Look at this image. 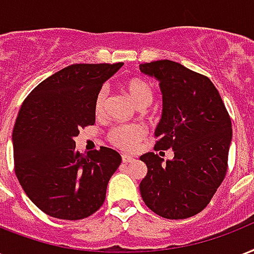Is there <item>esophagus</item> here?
<instances>
[{
  "label": "esophagus",
  "instance_id": "1",
  "mask_svg": "<svg viewBox=\"0 0 254 254\" xmlns=\"http://www.w3.org/2000/svg\"><path fill=\"white\" fill-rule=\"evenodd\" d=\"M123 162L124 164H127V162H131L133 161V160H134V158L131 157V156H127V154H123Z\"/></svg>",
  "mask_w": 254,
  "mask_h": 254
}]
</instances>
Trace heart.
<instances>
[{"label": "heart", "instance_id": "heart-1", "mask_svg": "<svg viewBox=\"0 0 254 254\" xmlns=\"http://www.w3.org/2000/svg\"><path fill=\"white\" fill-rule=\"evenodd\" d=\"M124 90L134 102L135 106L145 108L150 104L153 98L152 84L141 77H133L124 81ZM106 102H108V93L105 89H100L94 97V113L96 116H102L105 112ZM145 129L140 125H117L113 127L108 133V140L116 148L123 150H133L145 137Z\"/></svg>", "mask_w": 254, "mask_h": 254}]
</instances>
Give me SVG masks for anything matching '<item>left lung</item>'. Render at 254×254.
I'll use <instances>...</instances> for the list:
<instances>
[{
  "mask_svg": "<svg viewBox=\"0 0 254 254\" xmlns=\"http://www.w3.org/2000/svg\"><path fill=\"white\" fill-rule=\"evenodd\" d=\"M140 69L160 81L162 93L154 149L174 152L165 164L153 152L141 156L148 166L141 197L161 217H191L206 208L225 179L232 141L229 113L206 75L169 60L141 64Z\"/></svg>",
  "mask_w": 254,
  "mask_h": 254,
  "instance_id": "obj_1",
  "label": "left lung"
}]
</instances>
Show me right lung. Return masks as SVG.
<instances>
[{
	"mask_svg": "<svg viewBox=\"0 0 254 254\" xmlns=\"http://www.w3.org/2000/svg\"><path fill=\"white\" fill-rule=\"evenodd\" d=\"M121 66L64 67L37 85L21 105L11 135L14 172L26 196L48 216L82 220L105 201L121 156L106 146L80 154L74 137L96 123L94 97Z\"/></svg>",
	"mask_w": 254,
	"mask_h": 254,
	"instance_id": "right-lung-1",
	"label": "right lung"
}]
</instances>
